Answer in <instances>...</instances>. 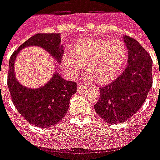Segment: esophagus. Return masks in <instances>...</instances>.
Returning <instances> with one entry per match:
<instances>
[{"label": "esophagus", "mask_w": 160, "mask_h": 160, "mask_svg": "<svg viewBox=\"0 0 160 160\" xmlns=\"http://www.w3.org/2000/svg\"><path fill=\"white\" fill-rule=\"evenodd\" d=\"M87 88H88V86L82 85V83H78V87H77L78 92H82V91H84Z\"/></svg>", "instance_id": "1"}]
</instances>
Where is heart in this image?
Returning a JSON list of instances; mask_svg holds the SVG:
<instances>
[{"label": "heart", "instance_id": "obj_1", "mask_svg": "<svg viewBox=\"0 0 160 160\" xmlns=\"http://www.w3.org/2000/svg\"><path fill=\"white\" fill-rule=\"evenodd\" d=\"M126 46L119 39H88L76 42L72 52L63 55V65L72 77H75L86 64V78L107 83L117 78L126 58Z\"/></svg>", "mask_w": 160, "mask_h": 160}]
</instances>
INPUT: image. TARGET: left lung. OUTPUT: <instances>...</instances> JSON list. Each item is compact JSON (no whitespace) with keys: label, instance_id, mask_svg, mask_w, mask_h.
<instances>
[{"label":"left lung","instance_id":"1","mask_svg":"<svg viewBox=\"0 0 160 160\" xmlns=\"http://www.w3.org/2000/svg\"><path fill=\"white\" fill-rule=\"evenodd\" d=\"M128 51V65L115 81L100 88L95 111L108 123H119L133 116L146 101L152 85V59L142 45L123 36Z\"/></svg>","mask_w":160,"mask_h":160}]
</instances>
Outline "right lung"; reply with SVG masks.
Segmentation results:
<instances>
[{"label": "right lung", "mask_w": 160, "mask_h": 160, "mask_svg": "<svg viewBox=\"0 0 160 160\" xmlns=\"http://www.w3.org/2000/svg\"><path fill=\"white\" fill-rule=\"evenodd\" d=\"M60 42L59 33L36 34L12 54L9 62L7 85L13 104L28 122L39 128L54 126L63 119L68 112L71 97L77 92V84L64 80L59 72L55 71L44 86L35 89L26 88L16 79L14 62L22 49L37 46L46 50L60 63L64 55Z\"/></svg>", "instance_id": "1"}]
</instances>
